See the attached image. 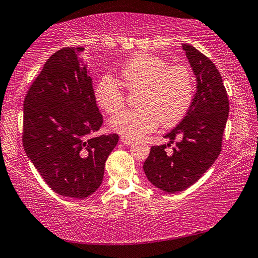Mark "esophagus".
I'll return each mask as SVG.
<instances>
[{
	"label": "esophagus",
	"instance_id": "34e87169",
	"mask_svg": "<svg viewBox=\"0 0 258 258\" xmlns=\"http://www.w3.org/2000/svg\"><path fill=\"white\" fill-rule=\"evenodd\" d=\"M120 142L123 143V145H125V146H131L133 143V140L127 139V138H125V137H121L120 138Z\"/></svg>",
	"mask_w": 258,
	"mask_h": 258
}]
</instances>
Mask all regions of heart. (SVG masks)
Returning a JSON list of instances; mask_svg holds the SVG:
<instances>
[{
    "mask_svg": "<svg viewBox=\"0 0 258 258\" xmlns=\"http://www.w3.org/2000/svg\"><path fill=\"white\" fill-rule=\"evenodd\" d=\"M158 55L139 53L120 69V78L130 92H139L138 109L123 110L111 117L113 132L127 139H140L161 124H177L194 99V77L183 64H171ZM104 111L116 112L124 106L123 91L111 76L104 75L94 91Z\"/></svg>",
    "mask_w": 258,
    "mask_h": 258,
    "instance_id": "1",
    "label": "heart"
}]
</instances>
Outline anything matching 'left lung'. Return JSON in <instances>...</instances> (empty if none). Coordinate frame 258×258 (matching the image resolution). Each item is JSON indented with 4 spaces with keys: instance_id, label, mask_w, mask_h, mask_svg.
Listing matches in <instances>:
<instances>
[{
    "instance_id": "8db88e82",
    "label": "left lung",
    "mask_w": 258,
    "mask_h": 258,
    "mask_svg": "<svg viewBox=\"0 0 258 258\" xmlns=\"http://www.w3.org/2000/svg\"><path fill=\"white\" fill-rule=\"evenodd\" d=\"M182 46L197 78V92L184 118L164 137L169 142L152 146L143 164L148 180L169 194L195 184L217 159L229 116L228 93L215 64L192 45Z\"/></svg>"
}]
</instances>
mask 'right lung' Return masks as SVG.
I'll return each instance as SVG.
<instances>
[{
    "label": "right lung",
    "mask_w": 258,
    "mask_h": 258,
    "mask_svg": "<svg viewBox=\"0 0 258 258\" xmlns=\"http://www.w3.org/2000/svg\"><path fill=\"white\" fill-rule=\"evenodd\" d=\"M83 50L63 47L52 54L24 101L26 155L52 190L77 199L99 189L118 142L117 134L91 137L103 118L87 66L78 59Z\"/></svg>",
    "instance_id": "obj_1"
}]
</instances>
